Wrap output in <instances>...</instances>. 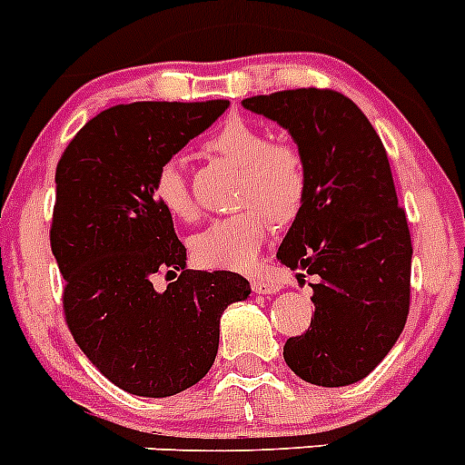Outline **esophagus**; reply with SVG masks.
<instances>
[{
	"label": "esophagus",
	"instance_id": "1",
	"mask_svg": "<svg viewBox=\"0 0 465 465\" xmlns=\"http://www.w3.org/2000/svg\"><path fill=\"white\" fill-rule=\"evenodd\" d=\"M282 286L272 277H252V292L254 293H277Z\"/></svg>",
	"mask_w": 465,
	"mask_h": 465
}]
</instances>
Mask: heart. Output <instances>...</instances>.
<instances>
[{"label":"heart","instance_id":"obj_1","mask_svg":"<svg viewBox=\"0 0 465 465\" xmlns=\"http://www.w3.org/2000/svg\"><path fill=\"white\" fill-rule=\"evenodd\" d=\"M206 153L241 167L238 206L241 213L220 218L193 236L190 247L202 266L218 271H247L257 263L259 250L275 223H292L307 197V163L293 142L271 140L247 121H227L203 144ZM153 197L176 220L197 218L181 163L169 160L158 169Z\"/></svg>","mask_w":465,"mask_h":465}]
</instances>
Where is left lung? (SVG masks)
Returning <instances> with one entry per match:
<instances>
[{"mask_svg": "<svg viewBox=\"0 0 465 465\" xmlns=\"http://www.w3.org/2000/svg\"><path fill=\"white\" fill-rule=\"evenodd\" d=\"M242 105L292 133L307 163V197L277 259L314 275V314L284 344L302 381L341 388L390 353L411 310V245L388 153L370 119L332 89L252 95Z\"/></svg>", "mask_w": 465, "mask_h": 465, "instance_id": "1", "label": "left lung"}]
</instances>
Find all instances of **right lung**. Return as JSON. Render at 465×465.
<instances>
[{
	"label": "right lung",
	"mask_w": 465,
	"mask_h": 465,
	"mask_svg": "<svg viewBox=\"0 0 465 465\" xmlns=\"http://www.w3.org/2000/svg\"><path fill=\"white\" fill-rule=\"evenodd\" d=\"M229 101L130 103L95 114L56 164L50 245L64 275V319L116 388L172 397L202 381L220 316L250 296L232 271H188L173 220L153 197L158 169ZM170 284L154 289V275Z\"/></svg>",
	"instance_id": "1"
}]
</instances>
